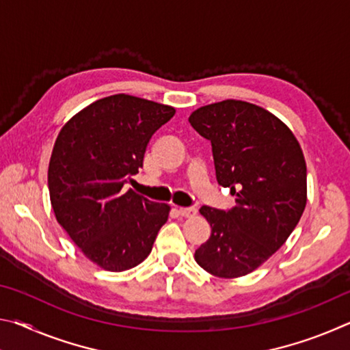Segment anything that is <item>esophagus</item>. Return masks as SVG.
<instances>
[{"label": "esophagus", "instance_id": "1", "mask_svg": "<svg viewBox=\"0 0 350 350\" xmlns=\"http://www.w3.org/2000/svg\"><path fill=\"white\" fill-rule=\"evenodd\" d=\"M179 213H180V216H183V217H193V216H196L198 210L194 208V206H180Z\"/></svg>", "mask_w": 350, "mask_h": 350}]
</instances>
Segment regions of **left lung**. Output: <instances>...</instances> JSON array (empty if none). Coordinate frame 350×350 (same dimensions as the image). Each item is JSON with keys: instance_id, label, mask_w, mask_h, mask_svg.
<instances>
[{"instance_id": "obj_1", "label": "left lung", "mask_w": 350, "mask_h": 350, "mask_svg": "<svg viewBox=\"0 0 350 350\" xmlns=\"http://www.w3.org/2000/svg\"><path fill=\"white\" fill-rule=\"evenodd\" d=\"M188 122L211 142L216 179L236 205L202 206L211 236L194 259L208 273L239 278L262 265L298 225L307 202V168L299 142L267 109L224 100L191 112Z\"/></svg>"}]
</instances>
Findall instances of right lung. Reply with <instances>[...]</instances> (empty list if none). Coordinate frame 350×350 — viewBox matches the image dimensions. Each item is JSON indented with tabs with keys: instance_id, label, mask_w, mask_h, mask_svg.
I'll list each match as a JSON object with an SVG mask.
<instances>
[{
	"instance_id": "add662e5",
	"label": "right lung",
	"mask_w": 350,
	"mask_h": 350,
	"mask_svg": "<svg viewBox=\"0 0 350 350\" xmlns=\"http://www.w3.org/2000/svg\"><path fill=\"white\" fill-rule=\"evenodd\" d=\"M174 114L173 106L116 94L77 112L58 133L47 170L52 210L103 270L139 265L168 221L170 205L123 187L144 167L152 134Z\"/></svg>"
}]
</instances>
